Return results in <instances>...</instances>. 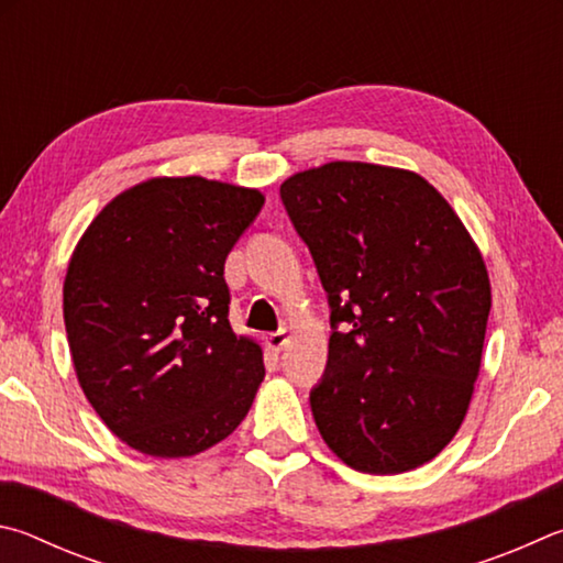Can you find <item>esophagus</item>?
Listing matches in <instances>:
<instances>
[{
    "mask_svg": "<svg viewBox=\"0 0 563 563\" xmlns=\"http://www.w3.org/2000/svg\"><path fill=\"white\" fill-rule=\"evenodd\" d=\"M287 341H289L287 329H279V331H274V333H269V336H266V343H269V349L276 351V353L287 346Z\"/></svg>",
    "mask_w": 563,
    "mask_h": 563,
    "instance_id": "esophagus-1",
    "label": "esophagus"
}]
</instances>
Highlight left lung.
<instances>
[{
	"instance_id": "obj_1",
	"label": "left lung",
	"mask_w": 563,
	"mask_h": 563,
	"mask_svg": "<svg viewBox=\"0 0 563 563\" xmlns=\"http://www.w3.org/2000/svg\"><path fill=\"white\" fill-rule=\"evenodd\" d=\"M279 195L331 309L309 396L321 438L368 475L426 465L479 373L492 291L477 244L435 187L398 167L329 163Z\"/></svg>"
}]
</instances>
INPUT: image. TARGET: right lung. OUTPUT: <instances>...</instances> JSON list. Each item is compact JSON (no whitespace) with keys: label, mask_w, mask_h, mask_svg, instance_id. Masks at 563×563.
Instances as JSON below:
<instances>
[{"label":"right lung","mask_w":563,"mask_h":563,"mask_svg":"<svg viewBox=\"0 0 563 563\" xmlns=\"http://www.w3.org/2000/svg\"><path fill=\"white\" fill-rule=\"evenodd\" d=\"M260 190L153 177L108 202L64 282V321L88 402L125 445L187 457L244 420L262 349L230 327L224 260Z\"/></svg>","instance_id":"add662e5"}]
</instances>
